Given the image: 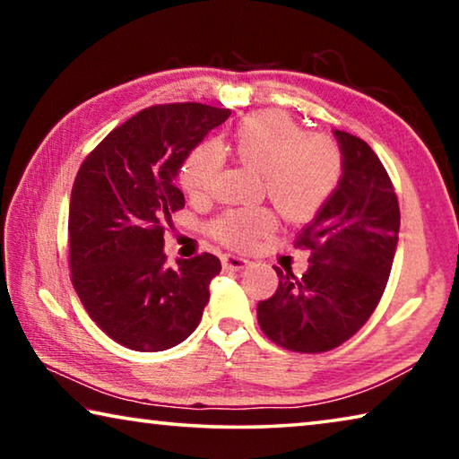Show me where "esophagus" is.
I'll return each instance as SVG.
<instances>
[{
  "label": "esophagus",
  "mask_w": 459,
  "mask_h": 459,
  "mask_svg": "<svg viewBox=\"0 0 459 459\" xmlns=\"http://www.w3.org/2000/svg\"><path fill=\"white\" fill-rule=\"evenodd\" d=\"M247 257H240V255H222V267L230 271H240L248 265Z\"/></svg>",
  "instance_id": "esophagus-1"
}]
</instances>
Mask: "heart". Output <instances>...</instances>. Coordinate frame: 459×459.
Instances as JSON below:
<instances>
[{
  "label": "heart",
  "mask_w": 459,
  "mask_h": 459,
  "mask_svg": "<svg viewBox=\"0 0 459 459\" xmlns=\"http://www.w3.org/2000/svg\"><path fill=\"white\" fill-rule=\"evenodd\" d=\"M232 150L245 166L257 169L271 200L287 219L306 221L320 212L336 192L342 178V155L324 135H306L298 123L279 111L247 117L235 129ZM222 166L221 150L212 143L198 147L180 172L182 188L192 198L214 190ZM275 227L269 208L248 206L224 212L212 224V235L232 248L251 247Z\"/></svg>",
  "instance_id": "1"
}]
</instances>
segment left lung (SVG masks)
Segmentation results:
<instances>
[{
    "instance_id": "left-lung-1",
    "label": "left lung",
    "mask_w": 459,
    "mask_h": 459,
    "mask_svg": "<svg viewBox=\"0 0 459 459\" xmlns=\"http://www.w3.org/2000/svg\"><path fill=\"white\" fill-rule=\"evenodd\" d=\"M333 137L340 184L295 238L309 267L301 277L275 267L277 291L257 306L263 333L293 352H325L352 338L383 298L397 251L399 200L385 166L360 137Z\"/></svg>"
}]
</instances>
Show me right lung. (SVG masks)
Instances as JSON below:
<instances>
[{
    "label": "right lung",
    "instance_id": "add662e5",
    "mask_svg": "<svg viewBox=\"0 0 459 459\" xmlns=\"http://www.w3.org/2000/svg\"><path fill=\"white\" fill-rule=\"evenodd\" d=\"M229 115L202 103L143 108L115 127L74 178L73 285L92 322L131 351H168L200 324L221 261L202 253L168 267L164 229L184 208L174 184L182 164Z\"/></svg>",
    "mask_w": 459,
    "mask_h": 459
}]
</instances>
